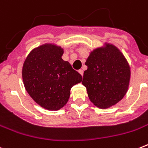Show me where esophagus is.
<instances>
[{
    "instance_id": "34e87169",
    "label": "esophagus",
    "mask_w": 148,
    "mask_h": 148,
    "mask_svg": "<svg viewBox=\"0 0 148 148\" xmlns=\"http://www.w3.org/2000/svg\"><path fill=\"white\" fill-rule=\"evenodd\" d=\"M78 72H79V73H80V74H81V76H83V74H84V71H83V70H82V69L79 70Z\"/></svg>"
}]
</instances>
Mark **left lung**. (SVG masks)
<instances>
[{
  "label": "left lung",
  "mask_w": 148,
  "mask_h": 148,
  "mask_svg": "<svg viewBox=\"0 0 148 148\" xmlns=\"http://www.w3.org/2000/svg\"><path fill=\"white\" fill-rule=\"evenodd\" d=\"M83 84L88 97L97 108L107 109L123 99L128 90L131 67L115 45L104 43L93 50L86 60Z\"/></svg>",
  "instance_id": "8db88e82"
}]
</instances>
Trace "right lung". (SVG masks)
<instances>
[{
  "label": "right lung",
  "mask_w": 148,
  "mask_h": 148,
  "mask_svg": "<svg viewBox=\"0 0 148 148\" xmlns=\"http://www.w3.org/2000/svg\"><path fill=\"white\" fill-rule=\"evenodd\" d=\"M64 49L47 43L34 48L24 60L22 78L31 97L41 108L58 110L67 103L71 89L82 81L78 72L62 59Z\"/></svg>",
  "instance_id": "add662e5"
}]
</instances>
